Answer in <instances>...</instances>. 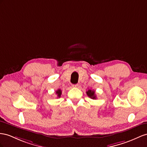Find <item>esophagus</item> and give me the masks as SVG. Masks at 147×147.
<instances>
[{"mask_svg":"<svg viewBox=\"0 0 147 147\" xmlns=\"http://www.w3.org/2000/svg\"><path fill=\"white\" fill-rule=\"evenodd\" d=\"M72 86H73V88H78V86H79V85H78V84H73Z\"/></svg>","mask_w":147,"mask_h":147,"instance_id":"1","label":"esophagus"}]
</instances>
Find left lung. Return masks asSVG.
I'll return each mask as SVG.
<instances>
[{
    "label": "left lung",
    "mask_w": 147,
    "mask_h": 147,
    "mask_svg": "<svg viewBox=\"0 0 147 147\" xmlns=\"http://www.w3.org/2000/svg\"><path fill=\"white\" fill-rule=\"evenodd\" d=\"M86 94L87 95L92 99H96V96L95 94V91L91 89H88L87 91H86Z\"/></svg>",
    "instance_id": "obj_1"
}]
</instances>
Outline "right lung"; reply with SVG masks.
I'll return each mask as SVG.
<instances>
[{
    "label": "right lung",
    "mask_w": 147,
    "mask_h": 147,
    "mask_svg": "<svg viewBox=\"0 0 147 147\" xmlns=\"http://www.w3.org/2000/svg\"><path fill=\"white\" fill-rule=\"evenodd\" d=\"M61 92H62V91H61V89H58L57 91H56V94H57L58 97H61Z\"/></svg>",
    "instance_id": "add662e5"
}]
</instances>
